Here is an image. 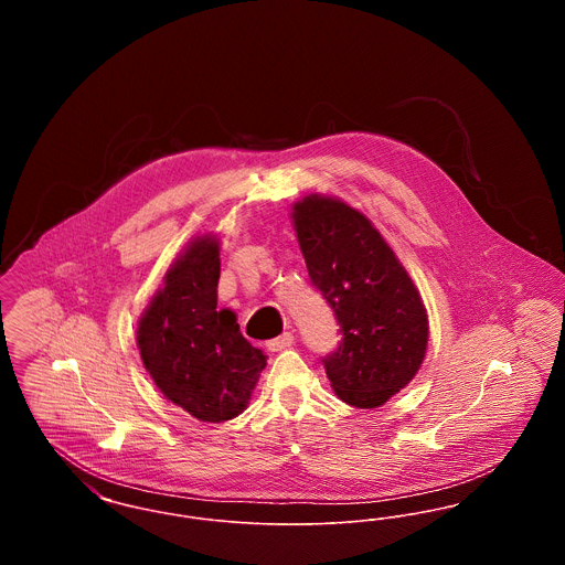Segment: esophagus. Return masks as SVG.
Listing matches in <instances>:
<instances>
[{"label":"esophagus","instance_id":"obj_1","mask_svg":"<svg viewBox=\"0 0 565 565\" xmlns=\"http://www.w3.org/2000/svg\"><path fill=\"white\" fill-rule=\"evenodd\" d=\"M292 343H295V334H292V332H284V334H279L277 339L267 341V348H269L270 351L288 350V348H292Z\"/></svg>","mask_w":565,"mask_h":565}]
</instances>
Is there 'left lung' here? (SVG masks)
<instances>
[{"mask_svg": "<svg viewBox=\"0 0 565 565\" xmlns=\"http://www.w3.org/2000/svg\"><path fill=\"white\" fill-rule=\"evenodd\" d=\"M292 224L313 286L332 307L343 339L323 358L334 394L376 408L417 375L428 350V311L375 224L350 203L307 194Z\"/></svg>", "mask_w": 565, "mask_h": 565, "instance_id": "8db88e82", "label": "left lung"}]
</instances>
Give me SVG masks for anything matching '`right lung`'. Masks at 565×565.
<instances>
[{
    "label": "right lung",
    "instance_id": "add662e5",
    "mask_svg": "<svg viewBox=\"0 0 565 565\" xmlns=\"http://www.w3.org/2000/svg\"><path fill=\"white\" fill-rule=\"evenodd\" d=\"M220 239H190L137 322V350L169 403L205 424L245 411L267 355L243 339L237 316L217 309Z\"/></svg>",
    "mask_w": 565,
    "mask_h": 565
}]
</instances>
